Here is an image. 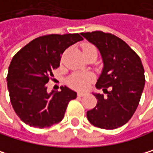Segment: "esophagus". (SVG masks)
<instances>
[{"label":"esophagus","mask_w":153,"mask_h":153,"mask_svg":"<svg viewBox=\"0 0 153 153\" xmlns=\"http://www.w3.org/2000/svg\"><path fill=\"white\" fill-rule=\"evenodd\" d=\"M86 95H87V93H85V92H78L77 93L78 97H84V96H86Z\"/></svg>","instance_id":"34e87169"}]
</instances>
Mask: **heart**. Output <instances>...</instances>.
I'll return each instance as SVG.
<instances>
[{"label": "heart", "mask_w": 153, "mask_h": 153, "mask_svg": "<svg viewBox=\"0 0 153 153\" xmlns=\"http://www.w3.org/2000/svg\"><path fill=\"white\" fill-rule=\"evenodd\" d=\"M88 47H94L92 45H86L84 46V49ZM92 81V76L88 74H84V73H76L71 76L68 79V84L69 86L77 90H85L87 89L90 83Z\"/></svg>", "instance_id": "obj_1"}]
</instances>
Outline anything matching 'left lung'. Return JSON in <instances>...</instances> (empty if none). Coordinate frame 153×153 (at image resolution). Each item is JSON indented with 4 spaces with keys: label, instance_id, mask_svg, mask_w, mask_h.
Listing matches in <instances>:
<instances>
[{
    "label": "left lung",
    "instance_id": "left-lung-1",
    "mask_svg": "<svg viewBox=\"0 0 153 153\" xmlns=\"http://www.w3.org/2000/svg\"><path fill=\"white\" fill-rule=\"evenodd\" d=\"M81 34L100 52L103 69L96 88L107 94L104 97L94 93L97 103L87 112L88 120L105 129L121 127L133 116L144 88L141 60L123 40L112 33L95 31Z\"/></svg>",
    "mask_w": 153,
    "mask_h": 153
}]
</instances>
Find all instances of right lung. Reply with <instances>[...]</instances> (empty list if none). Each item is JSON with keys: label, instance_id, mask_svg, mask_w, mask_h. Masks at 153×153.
I'll list each match as a JSON object with an SVG mask.
<instances>
[{"label": "right lung", "instance_id": "1", "mask_svg": "<svg viewBox=\"0 0 153 153\" xmlns=\"http://www.w3.org/2000/svg\"><path fill=\"white\" fill-rule=\"evenodd\" d=\"M78 33L49 34L35 38L13 57L7 75L12 106L25 124L48 128L60 122L76 92L61 87L47 92L46 83L59 66L61 55L70 45L82 41Z\"/></svg>", "mask_w": 153, "mask_h": 153}]
</instances>
